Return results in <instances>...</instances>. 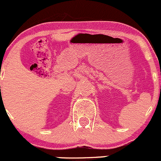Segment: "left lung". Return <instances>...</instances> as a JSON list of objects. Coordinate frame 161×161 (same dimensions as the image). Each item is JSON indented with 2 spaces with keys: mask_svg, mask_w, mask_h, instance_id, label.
I'll list each match as a JSON object with an SVG mask.
<instances>
[{
  "mask_svg": "<svg viewBox=\"0 0 161 161\" xmlns=\"http://www.w3.org/2000/svg\"><path fill=\"white\" fill-rule=\"evenodd\" d=\"M160 90H161V86H160Z\"/></svg>",
  "mask_w": 161,
  "mask_h": 161,
  "instance_id": "obj_1",
  "label": "left lung"
}]
</instances>
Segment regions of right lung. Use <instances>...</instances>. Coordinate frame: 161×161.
<instances>
[{
  "mask_svg": "<svg viewBox=\"0 0 161 161\" xmlns=\"http://www.w3.org/2000/svg\"><path fill=\"white\" fill-rule=\"evenodd\" d=\"M0 87H1V86H0Z\"/></svg>",
  "mask_w": 161,
  "mask_h": 161,
  "instance_id": "right-lung-1",
  "label": "right lung"
}]
</instances>
